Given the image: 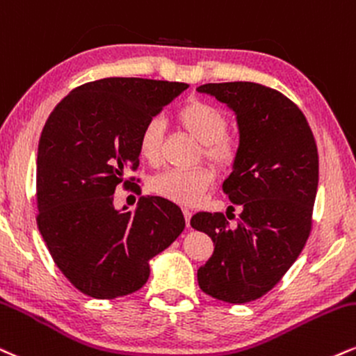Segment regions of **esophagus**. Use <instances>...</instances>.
Masks as SVG:
<instances>
[{
	"mask_svg": "<svg viewBox=\"0 0 356 356\" xmlns=\"http://www.w3.org/2000/svg\"><path fill=\"white\" fill-rule=\"evenodd\" d=\"M184 217H186V224H187V227H189V225H191L192 211H189V209H184Z\"/></svg>",
	"mask_w": 356,
	"mask_h": 356,
	"instance_id": "1",
	"label": "esophagus"
}]
</instances>
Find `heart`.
Wrapping results in <instances>:
<instances>
[{
  "mask_svg": "<svg viewBox=\"0 0 356 356\" xmlns=\"http://www.w3.org/2000/svg\"><path fill=\"white\" fill-rule=\"evenodd\" d=\"M179 126L202 144L204 157L219 170H229L237 162L241 143L227 132V115L204 99H191L175 114ZM164 122L151 118L140 127L137 149L149 164H157L162 156ZM216 174L211 167L194 169H167L151 179V191L170 202L192 205L213 186Z\"/></svg>",
  "mask_w": 356,
  "mask_h": 356,
  "instance_id": "b5f03b06",
  "label": "heart"
}]
</instances>
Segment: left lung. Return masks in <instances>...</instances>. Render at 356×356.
I'll return each mask as SVG.
<instances>
[{"mask_svg": "<svg viewBox=\"0 0 356 356\" xmlns=\"http://www.w3.org/2000/svg\"><path fill=\"white\" fill-rule=\"evenodd\" d=\"M197 91L237 115L241 151L222 189L242 211L235 227L220 212H197L191 219L216 245L197 280L217 300L247 303L272 290L305 247L318 187V151L305 115L275 89L235 81L209 83Z\"/></svg>", "mask_w": 356, "mask_h": 356, "instance_id": "obj_1", "label": "left lung"}]
</instances>
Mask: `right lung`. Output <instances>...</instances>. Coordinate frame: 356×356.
I'll list each match as a JSON object with an SVG mask.
<instances>
[{
	"mask_svg": "<svg viewBox=\"0 0 356 356\" xmlns=\"http://www.w3.org/2000/svg\"><path fill=\"white\" fill-rule=\"evenodd\" d=\"M187 88L143 78L92 81L72 89L42 127L38 229L59 270L89 297L111 300L139 290L149 260L186 227L170 200L147 195L134 211H118L114 191L134 184L124 175L139 165L140 127Z\"/></svg>",
	"mask_w": 356,
	"mask_h": 356,
	"instance_id": "obj_1",
	"label": "right lung"
}]
</instances>
